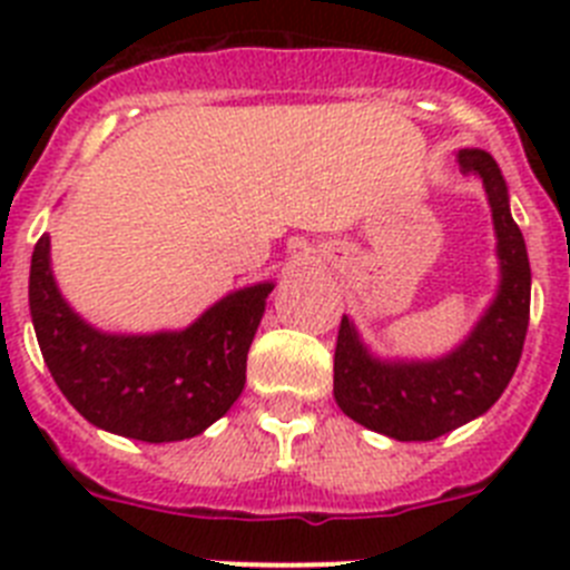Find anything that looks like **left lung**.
Instances as JSON below:
<instances>
[{
  "label": "left lung",
  "mask_w": 570,
  "mask_h": 570,
  "mask_svg": "<svg viewBox=\"0 0 570 570\" xmlns=\"http://www.w3.org/2000/svg\"><path fill=\"white\" fill-rule=\"evenodd\" d=\"M462 174L482 179L491 205L500 288L471 334L436 360H382L342 316L334 354V396L342 414L400 442H428L476 420L500 400L520 365L531 314V265L508 205L500 165L480 148L456 154Z\"/></svg>",
  "instance_id": "8db88e82"
}]
</instances>
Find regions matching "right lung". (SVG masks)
Listing matches in <instances>:
<instances>
[{"mask_svg":"<svg viewBox=\"0 0 570 570\" xmlns=\"http://www.w3.org/2000/svg\"><path fill=\"white\" fill-rule=\"evenodd\" d=\"M271 291L274 282L234 291L183 331L108 334L59 294L45 234L30 259L28 299L45 365L90 425L128 440L179 442L203 434L239 400Z\"/></svg>","mask_w":570,"mask_h":570,"instance_id":"obj_1","label":"right lung"}]
</instances>
